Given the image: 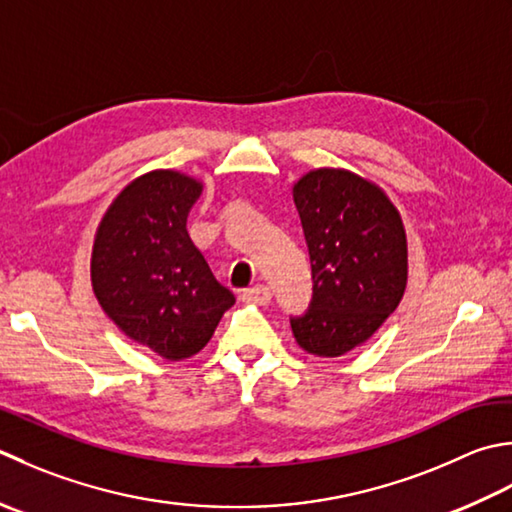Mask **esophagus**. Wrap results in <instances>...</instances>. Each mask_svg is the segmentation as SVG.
<instances>
[{"mask_svg": "<svg viewBox=\"0 0 512 512\" xmlns=\"http://www.w3.org/2000/svg\"><path fill=\"white\" fill-rule=\"evenodd\" d=\"M270 288L264 286V284H257L253 288H246L242 293V302L246 304H257V306H266L270 304Z\"/></svg>", "mask_w": 512, "mask_h": 512, "instance_id": "obj_1", "label": "esophagus"}]
</instances>
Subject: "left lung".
I'll return each mask as SVG.
<instances>
[{"mask_svg": "<svg viewBox=\"0 0 512 512\" xmlns=\"http://www.w3.org/2000/svg\"><path fill=\"white\" fill-rule=\"evenodd\" d=\"M313 268V302L290 319L297 344L342 357L373 337L408 282L402 215L377 184L344 168L308 170L293 186Z\"/></svg>", "mask_w": 512, "mask_h": 512, "instance_id": "obj_1", "label": "left lung"}]
</instances>
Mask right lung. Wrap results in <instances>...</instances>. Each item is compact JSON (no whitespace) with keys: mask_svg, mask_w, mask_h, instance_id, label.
Returning a JSON list of instances; mask_svg holds the SVG:
<instances>
[{"mask_svg":"<svg viewBox=\"0 0 512 512\" xmlns=\"http://www.w3.org/2000/svg\"><path fill=\"white\" fill-rule=\"evenodd\" d=\"M204 184L159 168L122 188L97 226L90 282L122 333L168 362L197 355L235 295L190 242L186 219Z\"/></svg>","mask_w":512,"mask_h":512,"instance_id":"obj_1","label":"right lung"}]
</instances>
